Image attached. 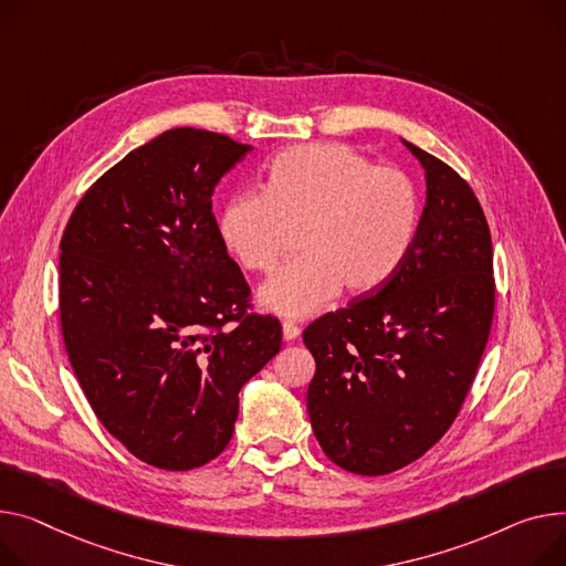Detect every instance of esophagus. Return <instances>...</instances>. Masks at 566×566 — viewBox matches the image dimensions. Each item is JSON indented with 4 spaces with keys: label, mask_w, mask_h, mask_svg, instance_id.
I'll return each instance as SVG.
<instances>
[{
    "label": "esophagus",
    "mask_w": 566,
    "mask_h": 566,
    "mask_svg": "<svg viewBox=\"0 0 566 566\" xmlns=\"http://www.w3.org/2000/svg\"><path fill=\"white\" fill-rule=\"evenodd\" d=\"M282 334H284V342H293V338L300 336V325H295V323H291V321H284Z\"/></svg>",
    "instance_id": "1"
}]
</instances>
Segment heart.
<instances>
[{
  "instance_id": "1",
  "label": "heart",
  "mask_w": 566,
  "mask_h": 566,
  "mask_svg": "<svg viewBox=\"0 0 566 566\" xmlns=\"http://www.w3.org/2000/svg\"><path fill=\"white\" fill-rule=\"evenodd\" d=\"M419 218L417 186L402 170L375 166L344 143H305L273 159L263 188L224 202L218 234L250 273H271L297 234L300 256L261 289V303L303 318L342 289H382L407 259Z\"/></svg>"
}]
</instances>
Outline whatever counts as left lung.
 <instances>
[{"mask_svg": "<svg viewBox=\"0 0 566 566\" xmlns=\"http://www.w3.org/2000/svg\"><path fill=\"white\" fill-rule=\"evenodd\" d=\"M428 200L400 271L303 332L316 359L307 409L323 453L350 473L387 475L458 419L496 307L492 234L473 188L411 145Z\"/></svg>", "mask_w": 566, "mask_h": 566, "instance_id": "8db88e82", "label": "left lung"}]
</instances>
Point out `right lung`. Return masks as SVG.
<instances>
[{"label":"right lung","mask_w":566,"mask_h":566,"mask_svg":"<svg viewBox=\"0 0 566 566\" xmlns=\"http://www.w3.org/2000/svg\"><path fill=\"white\" fill-rule=\"evenodd\" d=\"M252 145L168 129L108 168L74 207L59 259L70 364L99 423L166 471L228 448L239 391L282 348L220 241L211 196Z\"/></svg>","instance_id":"add662e5"}]
</instances>
